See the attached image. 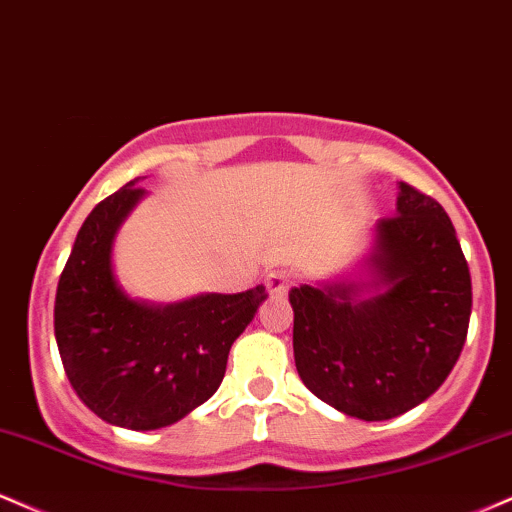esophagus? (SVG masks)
<instances>
[{
    "label": "esophagus",
    "instance_id": "1",
    "mask_svg": "<svg viewBox=\"0 0 512 512\" xmlns=\"http://www.w3.org/2000/svg\"><path fill=\"white\" fill-rule=\"evenodd\" d=\"M292 287V275L287 270H273L266 275V290L270 297H282Z\"/></svg>",
    "mask_w": 512,
    "mask_h": 512
}]
</instances>
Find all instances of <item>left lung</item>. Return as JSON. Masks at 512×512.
Listing matches in <instances>:
<instances>
[{
  "mask_svg": "<svg viewBox=\"0 0 512 512\" xmlns=\"http://www.w3.org/2000/svg\"><path fill=\"white\" fill-rule=\"evenodd\" d=\"M364 268L369 282L292 287L294 364L316 398L383 422L434 395L453 371L472 278L446 210L405 182L395 215L376 222Z\"/></svg>",
  "mask_w": 512,
  "mask_h": 512,
  "instance_id": "1",
  "label": "left lung"
}]
</instances>
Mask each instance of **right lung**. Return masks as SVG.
Returning <instances> with one entry per match:
<instances>
[{"label": "right lung", "mask_w": 512, "mask_h": 512, "mask_svg": "<svg viewBox=\"0 0 512 512\" xmlns=\"http://www.w3.org/2000/svg\"><path fill=\"white\" fill-rule=\"evenodd\" d=\"M138 179L90 210L54 299V338L66 378L102 422L134 431L170 426L220 388L232 342L268 297L198 294L177 304L136 302L119 287L112 244L146 196Z\"/></svg>", "instance_id": "right-lung-1"}]
</instances>
